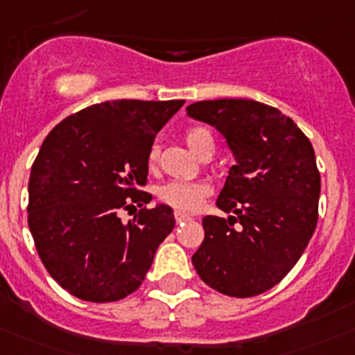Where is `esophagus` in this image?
Returning <instances> with one entry per match:
<instances>
[{
  "instance_id": "obj_1",
  "label": "esophagus",
  "mask_w": 355,
  "mask_h": 355,
  "mask_svg": "<svg viewBox=\"0 0 355 355\" xmlns=\"http://www.w3.org/2000/svg\"><path fill=\"white\" fill-rule=\"evenodd\" d=\"M174 218H175V223L180 225V223L188 221V219H190V214H187V212H183V211H175Z\"/></svg>"
}]
</instances>
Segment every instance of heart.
Returning a JSON list of instances; mask_svg holds the SVG:
<instances>
[{"instance_id":"obj_1","label":"heart","mask_w":355,"mask_h":355,"mask_svg":"<svg viewBox=\"0 0 355 355\" xmlns=\"http://www.w3.org/2000/svg\"><path fill=\"white\" fill-rule=\"evenodd\" d=\"M187 143L190 144L195 153L200 155L209 144L214 146V137L207 127H191L187 130ZM158 155H160V146L151 144L150 151H148L150 167H155ZM209 191H211L209 184L202 183V181H168L158 188V198L164 204L180 209V211H195L200 207L202 200L207 197Z\"/></svg>"}]
</instances>
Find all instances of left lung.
<instances>
[{
    "mask_svg": "<svg viewBox=\"0 0 355 355\" xmlns=\"http://www.w3.org/2000/svg\"><path fill=\"white\" fill-rule=\"evenodd\" d=\"M187 113L216 127L237 162L216 202L232 216L202 219L205 237L191 263L223 295H261L288 275L315 232L320 174L312 144L291 118L252 99L200 101Z\"/></svg>",
    "mask_w": 355,
    "mask_h": 355,
    "instance_id": "left-lung-1",
    "label": "left lung"
}]
</instances>
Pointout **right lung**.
I'll use <instances>...</instances> for the list:
<instances>
[{"label":"right lung","instance_id":"1","mask_svg":"<svg viewBox=\"0 0 355 355\" xmlns=\"http://www.w3.org/2000/svg\"><path fill=\"white\" fill-rule=\"evenodd\" d=\"M184 101L120 99L69 114L50 130L31 167L28 223L53 281L85 302L136 291L175 225L168 205L141 190L148 151ZM137 205L129 223L121 210Z\"/></svg>","mask_w":355,"mask_h":355}]
</instances>
